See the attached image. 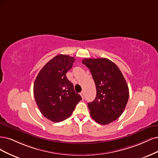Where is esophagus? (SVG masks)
Here are the masks:
<instances>
[{"instance_id": "esophagus-1", "label": "esophagus", "mask_w": 158, "mask_h": 158, "mask_svg": "<svg viewBox=\"0 0 158 158\" xmlns=\"http://www.w3.org/2000/svg\"><path fill=\"white\" fill-rule=\"evenodd\" d=\"M80 95L81 96V97H82V98L84 99V98H85V93H84L83 91V92H81V93H80Z\"/></svg>"}]
</instances>
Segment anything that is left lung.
Masks as SVG:
<instances>
[{
    "label": "left lung",
    "instance_id": "1",
    "mask_svg": "<svg viewBox=\"0 0 158 158\" xmlns=\"http://www.w3.org/2000/svg\"><path fill=\"white\" fill-rule=\"evenodd\" d=\"M82 63L92 74L96 96L88 103L92 118L101 125H107L123 114L129 100V87L118 66L104 58H85Z\"/></svg>",
    "mask_w": 158,
    "mask_h": 158
}]
</instances>
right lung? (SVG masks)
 <instances>
[{"label": "right lung", "mask_w": 158, "mask_h": 158, "mask_svg": "<svg viewBox=\"0 0 158 158\" xmlns=\"http://www.w3.org/2000/svg\"><path fill=\"white\" fill-rule=\"evenodd\" d=\"M75 60L68 55L59 54L47 63L35 79L33 94L38 108L46 118L53 122L69 118L82 99L66 77Z\"/></svg>", "instance_id": "add662e5"}]
</instances>
